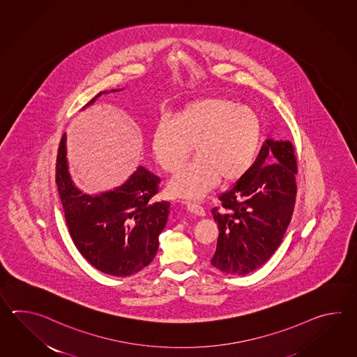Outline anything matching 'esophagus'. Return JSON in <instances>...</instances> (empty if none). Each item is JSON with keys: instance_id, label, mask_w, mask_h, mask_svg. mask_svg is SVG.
Instances as JSON below:
<instances>
[{"instance_id": "obj_1", "label": "esophagus", "mask_w": 357, "mask_h": 357, "mask_svg": "<svg viewBox=\"0 0 357 357\" xmlns=\"http://www.w3.org/2000/svg\"><path fill=\"white\" fill-rule=\"evenodd\" d=\"M182 204H185V206L188 208V211L190 213L199 215V217H204L205 211L202 205L197 204V203H192V202H182Z\"/></svg>"}]
</instances>
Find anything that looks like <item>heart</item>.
<instances>
[{"label": "heart", "mask_w": 357, "mask_h": 357, "mask_svg": "<svg viewBox=\"0 0 357 357\" xmlns=\"http://www.w3.org/2000/svg\"><path fill=\"white\" fill-rule=\"evenodd\" d=\"M260 120L250 107L223 98L190 102L172 120L162 119L152 134V152L165 172L174 175L189 160H197L168 183L172 197L195 202L220 182L243 177L260 143Z\"/></svg>", "instance_id": "1"}]
</instances>
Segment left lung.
Returning a JSON list of instances; mask_svg holds the SVG:
<instances>
[{
  "mask_svg": "<svg viewBox=\"0 0 357 357\" xmlns=\"http://www.w3.org/2000/svg\"><path fill=\"white\" fill-rule=\"evenodd\" d=\"M296 174L295 146L266 139L252 166L212 209L220 228L211 259L214 268L245 275L269 260L292 218Z\"/></svg>",
  "mask_w": 357,
  "mask_h": 357,
  "instance_id": "8db88e82",
  "label": "left lung"
}]
</instances>
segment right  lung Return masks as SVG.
<instances>
[{"label": "right lung", "instance_id": "obj_1", "mask_svg": "<svg viewBox=\"0 0 357 357\" xmlns=\"http://www.w3.org/2000/svg\"><path fill=\"white\" fill-rule=\"evenodd\" d=\"M56 183L70 236L91 266L109 275L128 277L151 264L169 213L168 202H152L160 189L158 176L139 167L114 191L97 197L82 194L68 175L63 134L56 160Z\"/></svg>", "mask_w": 357, "mask_h": 357}]
</instances>
